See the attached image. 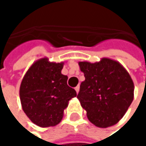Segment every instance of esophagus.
<instances>
[{
	"instance_id": "34e87169",
	"label": "esophagus",
	"mask_w": 146,
	"mask_h": 146,
	"mask_svg": "<svg viewBox=\"0 0 146 146\" xmlns=\"http://www.w3.org/2000/svg\"><path fill=\"white\" fill-rule=\"evenodd\" d=\"M75 90H76L77 93H78V91H79V85H78V86L75 87Z\"/></svg>"
}]
</instances>
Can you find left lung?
I'll use <instances>...</instances> for the list:
<instances>
[{
  "label": "left lung",
  "instance_id": "1",
  "mask_svg": "<svg viewBox=\"0 0 146 146\" xmlns=\"http://www.w3.org/2000/svg\"><path fill=\"white\" fill-rule=\"evenodd\" d=\"M85 80L77 96L90 123L99 128L117 123L133 100L134 85L123 66L103 57L100 62H78Z\"/></svg>",
  "mask_w": 146,
  "mask_h": 146
}]
</instances>
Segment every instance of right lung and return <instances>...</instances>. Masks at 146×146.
Returning a JSON list of instances; mask_svg holds the SVG:
<instances>
[{
	"instance_id": "obj_1",
	"label": "right lung",
	"mask_w": 146,
	"mask_h": 146,
	"mask_svg": "<svg viewBox=\"0 0 146 146\" xmlns=\"http://www.w3.org/2000/svg\"><path fill=\"white\" fill-rule=\"evenodd\" d=\"M64 62H50L43 57L35 62L21 82L19 96L22 108L32 123L39 127H54L63 117L75 90L62 73Z\"/></svg>"
}]
</instances>
